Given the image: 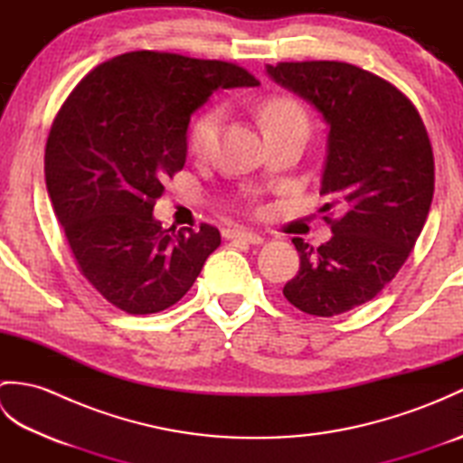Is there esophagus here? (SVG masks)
<instances>
[{"mask_svg": "<svg viewBox=\"0 0 463 463\" xmlns=\"http://www.w3.org/2000/svg\"><path fill=\"white\" fill-rule=\"evenodd\" d=\"M222 237L226 241H242V242H249V244H260L264 241L260 234L250 232V231H242V229H224Z\"/></svg>", "mask_w": 463, "mask_h": 463, "instance_id": "34e87169", "label": "esophagus"}]
</instances>
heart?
Masks as SVG:
<instances>
[{
    "mask_svg": "<svg viewBox=\"0 0 463 463\" xmlns=\"http://www.w3.org/2000/svg\"><path fill=\"white\" fill-rule=\"evenodd\" d=\"M222 111L219 107L204 111L196 117L189 131V149L194 156H206L211 153L216 133H219ZM260 121L264 133L284 131V129H304L308 131V115L304 107L290 99V97H272L260 107Z\"/></svg>",
    "mask_w": 463,
    "mask_h": 463,
    "instance_id": "obj_1",
    "label": "heart"
}]
</instances>
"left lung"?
I'll return each mask as SVG.
<instances>
[{"label": "left lung", "mask_w": 463, "mask_h": 463, "mask_svg": "<svg viewBox=\"0 0 463 463\" xmlns=\"http://www.w3.org/2000/svg\"><path fill=\"white\" fill-rule=\"evenodd\" d=\"M267 71L330 125L320 194L334 234L318 249L292 239L300 269L282 294L312 317H336L376 297L410 257L434 196V151L416 105L376 73L344 61Z\"/></svg>", "instance_id": "left-lung-1"}]
</instances>
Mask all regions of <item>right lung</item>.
Returning <instances> with one entry per match:
<instances>
[{
	"mask_svg": "<svg viewBox=\"0 0 463 463\" xmlns=\"http://www.w3.org/2000/svg\"><path fill=\"white\" fill-rule=\"evenodd\" d=\"M257 85L237 63L143 49L97 65L63 101L45 145L47 193L77 269L113 307H173L219 249V229H163L153 206L184 166L191 113L214 91Z\"/></svg>",
	"mask_w": 463,
	"mask_h": 463,
	"instance_id": "1",
	"label": "right lung"
}]
</instances>
